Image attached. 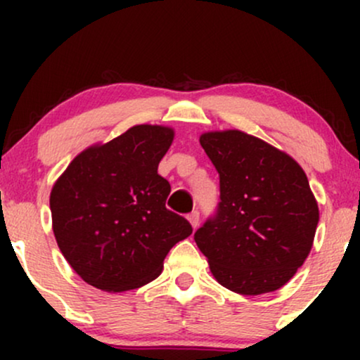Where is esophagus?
<instances>
[{
  "label": "esophagus",
  "mask_w": 360,
  "mask_h": 360,
  "mask_svg": "<svg viewBox=\"0 0 360 360\" xmlns=\"http://www.w3.org/2000/svg\"><path fill=\"white\" fill-rule=\"evenodd\" d=\"M188 220H189V223H191L193 229H198V225H200V213H198V212L189 213Z\"/></svg>",
  "instance_id": "1"
}]
</instances>
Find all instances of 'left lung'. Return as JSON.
<instances>
[{
    "instance_id": "left-lung-1",
    "label": "left lung",
    "mask_w": 360,
    "mask_h": 360,
    "mask_svg": "<svg viewBox=\"0 0 360 360\" xmlns=\"http://www.w3.org/2000/svg\"><path fill=\"white\" fill-rule=\"evenodd\" d=\"M200 143L220 176L217 213L194 233L210 271L238 295L283 288L307 260L320 218L307 174L240 130L208 131Z\"/></svg>"
}]
</instances>
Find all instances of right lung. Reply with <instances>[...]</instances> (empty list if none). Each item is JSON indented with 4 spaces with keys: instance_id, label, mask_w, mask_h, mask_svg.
<instances>
[{
    "instance_id": "obj_1",
    "label": "right lung",
    "mask_w": 360,
    "mask_h": 360,
    "mask_svg": "<svg viewBox=\"0 0 360 360\" xmlns=\"http://www.w3.org/2000/svg\"><path fill=\"white\" fill-rule=\"evenodd\" d=\"M172 139L169 127L135 125L81 152L53 184L57 245L91 286L120 292L150 283L169 250L193 233L166 208L171 184L157 174Z\"/></svg>"
}]
</instances>
